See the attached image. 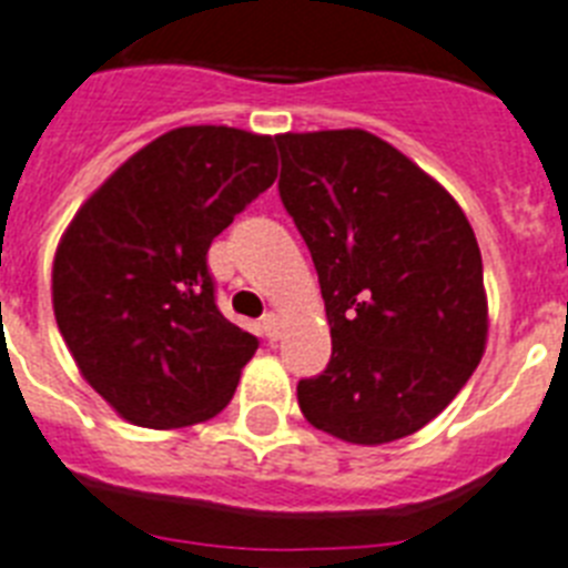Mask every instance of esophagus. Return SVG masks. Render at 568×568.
<instances>
[{"mask_svg":"<svg viewBox=\"0 0 568 568\" xmlns=\"http://www.w3.org/2000/svg\"><path fill=\"white\" fill-rule=\"evenodd\" d=\"M260 326H262V332H265V337H268V341H276V337H280V317H276L274 312L262 314Z\"/></svg>","mask_w":568,"mask_h":568,"instance_id":"esophagus-1","label":"esophagus"}]
</instances>
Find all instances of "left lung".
Masks as SVG:
<instances>
[{
  "instance_id": "left-lung-1",
  "label": "left lung",
  "mask_w": 568,
  "mask_h": 568,
  "mask_svg": "<svg viewBox=\"0 0 568 568\" xmlns=\"http://www.w3.org/2000/svg\"><path fill=\"white\" fill-rule=\"evenodd\" d=\"M280 199L312 251L332 357L303 416L352 445L422 430L483 361V254L454 195L364 130L276 135Z\"/></svg>"
}]
</instances>
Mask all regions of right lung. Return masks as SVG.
<instances>
[{
	"label": "right lung",
	"mask_w": 568,
	"mask_h": 568,
	"mask_svg": "<svg viewBox=\"0 0 568 568\" xmlns=\"http://www.w3.org/2000/svg\"><path fill=\"white\" fill-rule=\"evenodd\" d=\"M274 138L181 126L118 166L57 247L54 317L83 378L138 427L213 418L254 357L207 251L274 184Z\"/></svg>",
	"instance_id": "obj_1"
}]
</instances>
